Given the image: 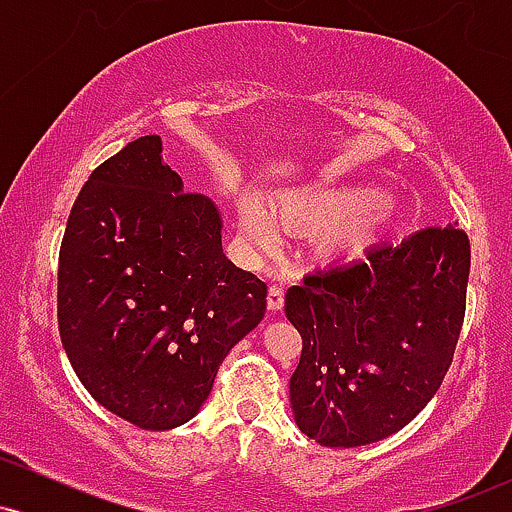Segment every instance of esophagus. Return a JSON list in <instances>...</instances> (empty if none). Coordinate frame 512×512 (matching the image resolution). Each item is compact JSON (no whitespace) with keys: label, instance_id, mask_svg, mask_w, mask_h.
Segmentation results:
<instances>
[{"label":"esophagus","instance_id":"esophagus-1","mask_svg":"<svg viewBox=\"0 0 512 512\" xmlns=\"http://www.w3.org/2000/svg\"><path fill=\"white\" fill-rule=\"evenodd\" d=\"M267 305H269V310H281L284 308V286H279V284H274V286H269V301H267Z\"/></svg>","mask_w":512,"mask_h":512}]
</instances>
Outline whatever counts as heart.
<instances>
[{
    "instance_id": "heart-1",
    "label": "heart",
    "mask_w": 512,
    "mask_h": 512,
    "mask_svg": "<svg viewBox=\"0 0 512 512\" xmlns=\"http://www.w3.org/2000/svg\"><path fill=\"white\" fill-rule=\"evenodd\" d=\"M281 223L291 231H325L317 248L327 257L363 252L383 236L392 219L383 190L368 182H315L286 192L276 202ZM243 231L260 252H274L281 245L276 221L260 202H245L240 209Z\"/></svg>"
}]
</instances>
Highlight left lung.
Listing matches in <instances>:
<instances>
[{
    "mask_svg": "<svg viewBox=\"0 0 512 512\" xmlns=\"http://www.w3.org/2000/svg\"><path fill=\"white\" fill-rule=\"evenodd\" d=\"M469 238L428 226L286 291L303 339L291 407L308 438L356 448L404 428L436 395L464 322Z\"/></svg>",
    "mask_w": 512,
    "mask_h": 512,
    "instance_id": "8db88e82",
    "label": "left lung"
}]
</instances>
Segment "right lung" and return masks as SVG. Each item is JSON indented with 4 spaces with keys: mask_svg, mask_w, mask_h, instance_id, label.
Returning a JSON list of instances; mask_svg holds the SVG:
<instances>
[{
    "mask_svg": "<svg viewBox=\"0 0 512 512\" xmlns=\"http://www.w3.org/2000/svg\"><path fill=\"white\" fill-rule=\"evenodd\" d=\"M161 151L146 134L93 170L57 269L74 373L101 407L146 431L190 421L267 310V284L223 255L219 209L182 192Z\"/></svg>",
    "mask_w": 512,
    "mask_h": 512,
    "instance_id": "add662e5",
    "label": "right lung"
}]
</instances>
